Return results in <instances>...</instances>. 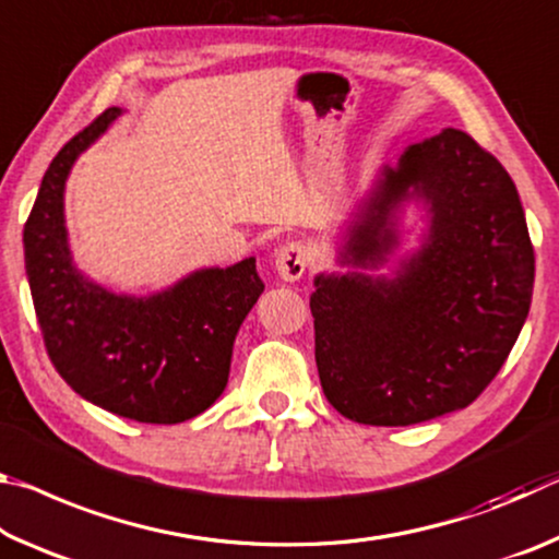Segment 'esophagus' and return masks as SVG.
Returning a JSON list of instances; mask_svg holds the SVG:
<instances>
[{
  "label": "esophagus",
  "mask_w": 559,
  "mask_h": 559,
  "mask_svg": "<svg viewBox=\"0 0 559 559\" xmlns=\"http://www.w3.org/2000/svg\"><path fill=\"white\" fill-rule=\"evenodd\" d=\"M308 266V251L298 241L281 246L276 251V271L283 281H298Z\"/></svg>",
  "instance_id": "1"
}]
</instances>
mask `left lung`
Segmentation results:
<instances>
[{
  "label": "left lung",
  "instance_id": "obj_1",
  "mask_svg": "<svg viewBox=\"0 0 559 559\" xmlns=\"http://www.w3.org/2000/svg\"><path fill=\"white\" fill-rule=\"evenodd\" d=\"M423 222L419 245L396 254ZM313 278L316 362L347 419L409 427L466 409L525 325L535 253L513 179L447 128L382 165ZM384 265L390 274H377Z\"/></svg>",
  "mask_w": 559,
  "mask_h": 559
}]
</instances>
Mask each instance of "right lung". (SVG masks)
Masks as SVG:
<instances>
[{"mask_svg": "<svg viewBox=\"0 0 559 559\" xmlns=\"http://www.w3.org/2000/svg\"><path fill=\"white\" fill-rule=\"evenodd\" d=\"M120 116L108 108L51 159L24 224L26 278L51 362L75 394L126 419L179 424L222 396L234 340L263 281L249 257L135 296L100 286L75 266L66 182L75 159Z\"/></svg>", "mask_w": 559, "mask_h": 559, "instance_id": "obj_1", "label": "right lung"}]
</instances>
